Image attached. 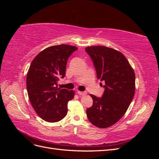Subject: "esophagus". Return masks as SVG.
<instances>
[{
  "instance_id": "1",
  "label": "esophagus",
  "mask_w": 159,
  "mask_h": 159,
  "mask_svg": "<svg viewBox=\"0 0 159 159\" xmlns=\"http://www.w3.org/2000/svg\"><path fill=\"white\" fill-rule=\"evenodd\" d=\"M78 94L80 95H85L87 94V92H86V91H78Z\"/></svg>"
}]
</instances>
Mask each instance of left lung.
<instances>
[{"mask_svg": "<svg viewBox=\"0 0 159 159\" xmlns=\"http://www.w3.org/2000/svg\"><path fill=\"white\" fill-rule=\"evenodd\" d=\"M85 52L93 61L98 79L105 82L102 98L90 95L93 105L86 113L93 125L107 128L116 123L131 104L135 75L125 56L116 50L98 46L85 48Z\"/></svg>", "mask_w": 159, "mask_h": 159, "instance_id": "8db88e82", "label": "left lung"}]
</instances>
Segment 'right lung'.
<instances>
[{
  "label": "right lung",
  "instance_id": "add662e5",
  "mask_svg": "<svg viewBox=\"0 0 159 159\" xmlns=\"http://www.w3.org/2000/svg\"><path fill=\"white\" fill-rule=\"evenodd\" d=\"M78 48L57 45L40 52L30 66L26 76L28 98L34 109L43 120L57 122L68 113V102L74 91L57 88V81L66 75L67 61Z\"/></svg>",
  "mask_w": 159,
  "mask_h": 159
}]
</instances>
